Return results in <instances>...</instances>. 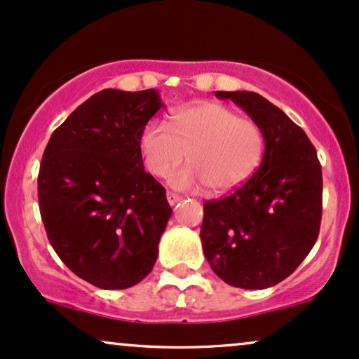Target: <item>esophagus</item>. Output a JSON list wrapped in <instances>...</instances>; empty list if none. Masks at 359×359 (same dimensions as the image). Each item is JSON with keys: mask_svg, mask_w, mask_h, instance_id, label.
<instances>
[{"mask_svg": "<svg viewBox=\"0 0 359 359\" xmlns=\"http://www.w3.org/2000/svg\"><path fill=\"white\" fill-rule=\"evenodd\" d=\"M166 200H168V203H170V205L172 206V205H176V203H178V201H181V196H180V194H176V193L168 191V193H166Z\"/></svg>", "mask_w": 359, "mask_h": 359, "instance_id": "1", "label": "esophagus"}]
</instances>
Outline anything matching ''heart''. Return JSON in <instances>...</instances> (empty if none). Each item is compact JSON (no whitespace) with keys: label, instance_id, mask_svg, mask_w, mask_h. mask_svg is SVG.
I'll list each match as a JSON object with an SVG mask.
<instances>
[{"label":"heart","instance_id":"obj_1","mask_svg":"<svg viewBox=\"0 0 359 359\" xmlns=\"http://www.w3.org/2000/svg\"><path fill=\"white\" fill-rule=\"evenodd\" d=\"M140 149L154 176H165L187 154L189 165L170 175L172 188L208 184L213 193H226L258 170L266 136L255 119L238 116L224 104L201 103L172 114L170 126L149 121L140 136Z\"/></svg>","mask_w":359,"mask_h":359}]
</instances>
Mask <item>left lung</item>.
<instances>
[{
    "label": "left lung",
    "mask_w": 359,
    "mask_h": 359,
    "mask_svg": "<svg viewBox=\"0 0 359 359\" xmlns=\"http://www.w3.org/2000/svg\"><path fill=\"white\" fill-rule=\"evenodd\" d=\"M258 121L266 136L261 166L243 187L203 206L201 243L210 266L228 285L264 290L285 280L315 246L323 176L306 133L253 91H216Z\"/></svg>",
    "instance_id": "8db88e82"
}]
</instances>
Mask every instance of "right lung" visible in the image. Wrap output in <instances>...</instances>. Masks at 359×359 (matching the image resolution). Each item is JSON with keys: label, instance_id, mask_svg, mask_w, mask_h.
Returning <instances> with one entry per match:
<instances>
[{"label": "right lung", "instance_id": "add662e5", "mask_svg": "<svg viewBox=\"0 0 359 359\" xmlns=\"http://www.w3.org/2000/svg\"><path fill=\"white\" fill-rule=\"evenodd\" d=\"M156 90H103L56 128L38 175L48 240L76 276L101 290L146 278L171 218L166 191L144 171L140 136L161 108Z\"/></svg>", "mask_w": 359, "mask_h": 359}]
</instances>
